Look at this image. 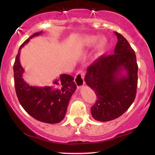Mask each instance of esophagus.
<instances>
[{
  "label": "esophagus",
  "mask_w": 155,
  "mask_h": 155,
  "mask_svg": "<svg viewBox=\"0 0 155 155\" xmlns=\"http://www.w3.org/2000/svg\"><path fill=\"white\" fill-rule=\"evenodd\" d=\"M74 81H75L77 88L79 89L84 84V72L82 71H79L76 74L74 77Z\"/></svg>",
  "instance_id": "esophagus-1"
}]
</instances>
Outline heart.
<instances>
[{"label": "heart", "instance_id": "obj_1", "mask_svg": "<svg viewBox=\"0 0 155 155\" xmlns=\"http://www.w3.org/2000/svg\"><path fill=\"white\" fill-rule=\"evenodd\" d=\"M79 45L81 48H91L95 45L94 55L96 58H101L106 52L108 46V40L106 38L99 39L98 35H85L80 38Z\"/></svg>", "mask_w": 155, "mask_h": 155}]
</instances>
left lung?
I'll return each instance as SVG.
<instances>
[{"instance_id": "left-lung-1", "label": "left lung", "mask_w": 155, "mask_h": 155, "mask_svg": "<svg viewBox=\"0 0 155 155\" xmlns=\"http://www.w3.org/2000/svg\"><path fill=\"white\" fill-rule=\"evenodd\" d=\"M117 43L114 54L103 55L87 69L84 81L97 96L91 114L100 122L118 118L133 104L138 84L135 51L122 35L114 32Z\"/></svg>"}]
</instances>
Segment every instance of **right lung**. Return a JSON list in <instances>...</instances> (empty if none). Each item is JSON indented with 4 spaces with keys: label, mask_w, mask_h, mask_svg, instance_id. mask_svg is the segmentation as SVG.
Instances as JSON below:
<instances>
[{
    "label": "right lung",
    "mask_w": 155,
    "mask_h": 155,
    "mask_svg": "<svg viewBox=\"0 0 155 155\" xmlns=\"http://www.w3.org/2000/svg\"><path fill=\"white\" fill-rule=\"evenodd\" d=\"M41 33L42 31L33 34L19 47L14 64L15 90L19 103L28 114L40 122L56 124L65 117L69 101L76 89L74 77L61 74L49 86H31L23 79L25 71L19 62L22 48Z\"/></svg>",
    "instance_id": "right-lung-1"
}]
</instances>
